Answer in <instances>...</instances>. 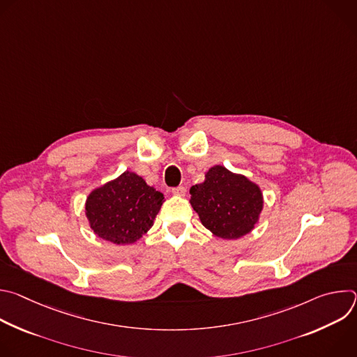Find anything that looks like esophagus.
<instances>
[{
	"mask_svg": "<svg viewBox=\"0 0 357 357\" xmlns=\"http://www.w3.org/2000/svg\"><path fill=\"white\" fill-rule=\"evenodd\" d=\"M172 193L176 195V196H183V195L186 193V188L182 186V185H179V186H176V188H172Z\"/></svg>",
	"mask_w": 357,
	"mask_h": 357,
	"instance_id": "obj_1",
	"label": "esophagus"
}]
</instances>
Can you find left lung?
<instances>
[{"label": "left lung", "instance_id": "left-lung-1", "mask_svg": "<svg viewBox=\"0 0 357 357\" xmlns=\"http://www.w3.org/2000/svg\"><path fill=\"white\" fill-rule=\"evenodd\" d=\"M190 203L202 225L222 238H238L259 220L263 209L260 188L243 175L216 165L203 183L190 188Z\"/></svg>", "mask_w": 357, "mask_h": 357}]
</instances>
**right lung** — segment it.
<instances>
[{
    "instance_id": "right-lung-1",
    "label": "right lung",
    "mask_w": 357,
    "mask_h": 357,
    "mask_svg": "<svg viewBox=\"0 0 357 357\" xmlns=\"http://www.w3.org/2000/svg\"><path fill=\"white\" fill-rule=\"evenodd\" d=\"M164 195L145 181L124 172L93 190L86 202V216L94 233L114 244H130L145 234L158 215Z\"/></svg>"
}]
</instances>
